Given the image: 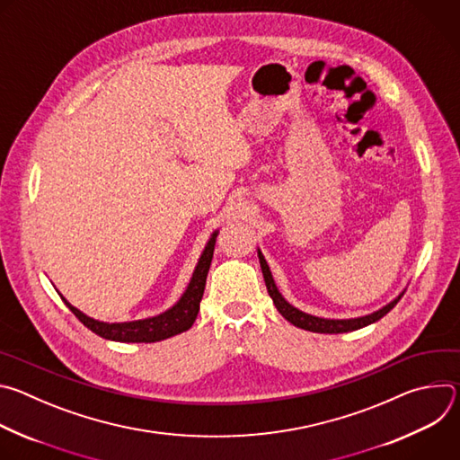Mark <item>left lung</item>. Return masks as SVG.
Masks as SVG:
<instances>
[{
    "label": "left lung",
    "mask_w": 460,
    "mask_h": 460,
    "mask_svg": "<svg viewBox=\"0 0 460 460\" xmlns=\"http://www.w3.org/2000/svg\"><path fill=\"white\" fill-rule=\"evenodd\" d=\"M258 258H260L261 273H264V280H266V286H268V293L273 298L277 309L280 311V314L288 322H291L296 327H302V330H305V332H313V333H348V332H355V330H360V327H364V325H369V323L380 320L384 314H387L393 307H395L397 302L401 300V296H399L397 300H393L391 304H387L380 311H375V313L360 316V318H351V320H327V318L311 316V314H305V313L298 311L296 307H293L291 304H288L282 298V295L279 293V289L275 286V280H273V275L270 271L268 261H266L264 256H261L260 251H258Z\"/></svg>",
    "instance_id": "1"
}]
</instances>
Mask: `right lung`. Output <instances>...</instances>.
I'll use <instances>...</instances> for the list:
<instances>
[{
	"label": "right lung",
	"instance_id": "right-lung-1",
	"mask_svg": "<svg viewBox=\"0 0 460 460\" xmlns=\"http://www.w3.org/2000/svg\"><path fill=\"white\" fill-rule=\"evenodd\" d=\"M215 238H217V233L213 234L206 251L202 252V258L199 261V266H196V270H194L190 284H189L187 291L183 293V296L180 298V302L172 309H169V311H165L158 316L146 318V320H137V322L105 323V322H98V320H93V318L85 316L82 311L73 307L65 298H61V300L67 304V307L75 313V316L85 327H89L93 333H96V335H100L102 339H107V341H116V342H158V341L174 337L178 333H183L194 323L196 314H199V311H200V300L204 296L206 280H208V273H209L211 260H213V251H215Z\"/></svg>",
	"mask_w": 460,
	"mask_h": 460
}]
</instances>
